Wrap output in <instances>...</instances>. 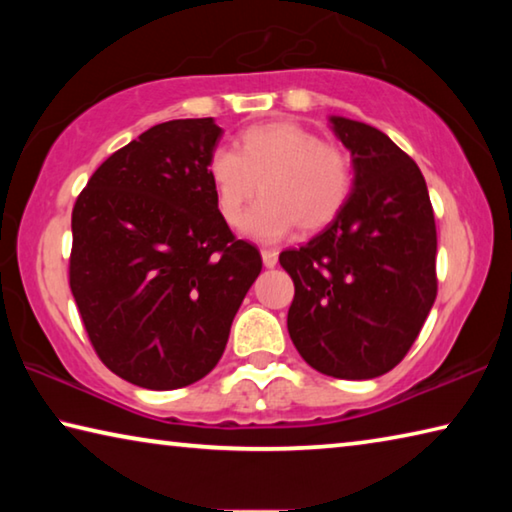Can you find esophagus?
Segmentation results:
<instances>
[{
  "label": "esophagus",
  "mask_w": 512,
  "mask_h": 512,
  "mask_svg": "<svg viewBox=\"0 0 512 512\" xmlns=\"http://www.w3.org/2000/svg\"><path fill=\"white\" fill-rule=\"evenodd\" d=\"M277 255H280V253H277L275 248H264V250H262V262H264V266H266V268H273V266L277 264Z\"/></svg>",
  "instance_id": "esophagus-1"
}]
</instances>
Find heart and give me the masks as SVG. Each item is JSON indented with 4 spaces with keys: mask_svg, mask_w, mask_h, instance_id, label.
Returning <instances> with one entry per match:
<instances>
[{
    "mask_svg": "<svg viewBox=\"0 0 512 512\" xmlns=\"http://www.w3.org/2000/svg\"><path fill=\"white\" fill-rule=\"evenodd\" d=\"M207 176L228 225L241 221L257 192L264 194L244 219V230L257 239H280L296 225L302 232L323 230L343 212L354 187L348 151L296 121L246 128L239 151H212Z\"/></svg>",
    "mask_w": 512,
    "mask_h": 512,
    "instance_id": "1",
    "label": "heart"
}]
</instances>
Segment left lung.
I'll return each instance as SVG.
<instances>
[{"mask_svg": "<svg viewBox=\"0 0 512 512\" xmlns=\"http://www.w3.org/2000/svg\"><path fill=\"white\" fill-rule=\"evenodd\" d=\"M329 124L354 187L320 235L280 255L296 284L287 327L311 368L372 379L406 357L436 300V221L418 164L391 137L345 117Z\"/></svg>", "mask_w": 512, "mask_h": 512, "instance_id": "left-lung-1", "label": "left lung"}]
</instances>
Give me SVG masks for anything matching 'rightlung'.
Returning a JSON list of instances; mask_svg holds the SVG:
<instances>
[{"mask_svg": "<svg viewBox=\"0 0 512 512\" xmlns=\"http://www.w3.org/2000/svg\"><path fill=\"white\" fill-rule=\"evenodd\" d=\"M212 117L149 128L92 173L72 212L69 289L94 352L121 379L173 391L225 350L262 255L216 210Z\"/></svg>", "mask_w": 512, "mask_h": 512, "instance_id": "add662e5", "label": "right lung"}]
</instances>
